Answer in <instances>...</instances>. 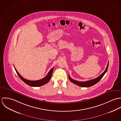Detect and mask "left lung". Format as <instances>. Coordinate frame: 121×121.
I'll list each match as a JSON object with an SVG mask.
<instances>
[{
    "label": "left lung",
    "mask_w": 121,
    "mask_h": 121,
    "mask_svg": "<svg viewBox=\"0 0 121 121\" xmlns=\"http://www.w3.org/2000/svg\"><path fill=\"white\" fill-rule=\"evenodd\" d=\"M108 63L109 62H108V64H107V68L105 69V70L104 71V73L101 74L100 76H99L98 77L93 79V80H91L89 81H87L86 82H79V81H75L73 79H72L70 76L69 75V80L71 82H72V83L79 86H82V87H89V86H92L93 85H94L95 84H96L97 82H98L101 80V79L103 77L104 75L105 74V73H106L108 69Z\"/></svg>",
    "instance_id": "left-lung-1"
}]
</instances>
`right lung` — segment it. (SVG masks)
Instances as JSON below:
<instances>
[{
  "mask_svg": "<svg viewBox=\"0 0 121 121\" xmlns=\"http://www.w3.org/2000/svg\"><path fill=\"white\" fill-rule=\"evenodd\" d=\"M14 69L16 70V72L19 77V78L22 80L23 82H24L25 83L27 84L28 85L31 86H34V87H37V86H43L48 82H49V81L51 79V76H52V73L53 72V67L52 68V69L50 70L48 74L46 76H45L44 78L40 79L39 80H37V81H30V80H26L25 78H24L23 77L21 76V75L18 73L17 70L14 68Z\"/></svg>",
  "mask_w": 121,
  "mask_h": 121,
  "instance_id": "right-lung-1",
  "label": "right lung"
}]
</instances>
